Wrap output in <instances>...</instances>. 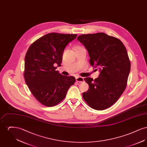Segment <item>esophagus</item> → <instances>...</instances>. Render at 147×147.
<instances>
[{"instance_id":"esophagus-1","label":"esophagus","mask_w":147,"mask_h":147,"mask_svg":"<svg viewBox=\"0 0 147 147\" xmlns=\"http://www.w3.org/2000/svg\"><path fill=\"white\" fill-rule=\"evenodd\" d=\"M76 81L78 83H82L84 81V78L82 77H77L76 78Z\"/></svg>"}]
</instances>
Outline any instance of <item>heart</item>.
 <instances>
[{"label":"heart","mask_w":147,"mask_h":147,"mask_svg":"<svg viewBox=\"0 0 147 147\" xmlns=\"http://www.w3.org/2000/svg\"><path fill=\"white\" fill-rule=\"evenodd\" d=\"M79 47V46H78V47Z\"/></svg>","instance_id":"heart-1"}]
</instances>
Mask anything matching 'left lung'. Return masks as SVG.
Segmentation results:
<instances>
[{"label": "left lung", "mask_w": 147, "mask_h": 147, "mask_svg": "<svg viewBox=\"0 0 147 147\" xmlns=\"http://www.w3.org/2000/svg\"><path fill=\"white\" fill-rule=\"evenodd\" d=\"M77 39L87 49L91 65L100 70L98 78L84 79L89 88L83 98L92 109L104 110L113 105L126 89L131 70L126 47L118 38L103 32L80 35Z\"/></svg>", "instance_id": "obj_1"}]
</instances>
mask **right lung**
Returning a JSON list of instances; mask_svg holds the SVG:
<instances>
[{
    "label": "right lung",
    "instance_id": "obj_1",
    "mask_svg": "<svg viewBox=\"0 0 147 147\" xmlns=\"http://www.w3.org/2000/svg\"><path fill=\"white\" fill-rule=\"evenodd\" d=\"M77 34L49 33L31 45L25 57L24 76L32 95L48 107L58 104L74 84L76 78L56 70L62 61L64 49Z\"/></svg>",
    "mask_w": 147,
    "mask_h": 147
}]
</instances>
